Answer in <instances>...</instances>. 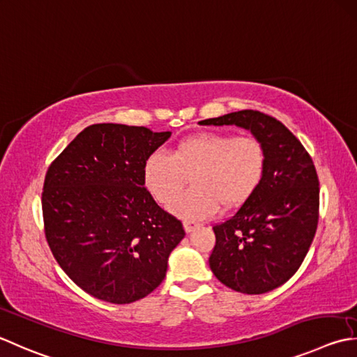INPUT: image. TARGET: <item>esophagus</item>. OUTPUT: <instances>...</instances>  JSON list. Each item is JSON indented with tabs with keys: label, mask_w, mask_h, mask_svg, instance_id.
Returning a JSON list of instances; mask_svg holds the SVG:
<instances>
[{
	"label": "esophagus",
	"mask_w": 357,
	"mask_h": 357,
	"mask_svg": "<svg viewBox=\"0 0 357 357\" xmlns=\"http://www.w3.org/2000/svg\"><path fill=\"white\" fill-rule=\"evenodd\" d=\"M197 227H199L198 222H192V221H184V229L185 232H192V230H195Z\"/></svg>",
	"instance_id": "esophagus-1"
}]
</instances>
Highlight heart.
Wrapping results in <instances>:
<instances>
[{
    "label": "heart",
    "mask_w": 357,
    "mask_h": 357,
    "mask_svg": "<svg viewBox=\"0 0 357 357\" xmlns=\"http://www.w3.org/2000/svg\"><path fill=\"white\" fill-rule=\"evenodd\" d=\"M268 165L266 149L252 136L202 131L179 141L170 155L155 151L145 159L144 183L160 204L177 196L192 176L193 189L170 204L187 220H202L222 208L244 204L260 187Z\"/></svg>",
    "instance_id": "1"
}]
</instances>
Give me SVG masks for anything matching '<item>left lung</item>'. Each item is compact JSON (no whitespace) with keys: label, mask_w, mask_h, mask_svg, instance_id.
Wrapping results in <instances>:
<instances>
[{"label":"left lung","mask_w":357,"mask_h":357,"mask_svg":"<svg viewBox=\"0 0 357 357\" xmlns=\"http://www.w3.org/2000/svg\"><path fill=\"white\" fill-rule=\"evenodd\" d=\"M250 130L268 155L257 192L230 218L213 226L211 269L227 288L264 294L296 274L319 222V178L310 153L275 117L241 109L201 121Z\"/></svg>","instance_id":"8db88e82"}]
</instances>
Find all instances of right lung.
Instances as JSON below:
<instances>
[{"mask_svg":"<svg viewBox=\"0 0 357 357\" xmlns=\"http://www.w3.org/2000/svg\"><path fill=\"white\" fill-rule=\"evenodd\" d=\"M170 135L89 125L49 165L41 193L46 241L89 296L125 305L162 283L185 232L146 190L144 164Z\"/></svg>","mask_w":357,"mask_h":357,"instance_id":"1","label":"right lung"}]
</instances>
